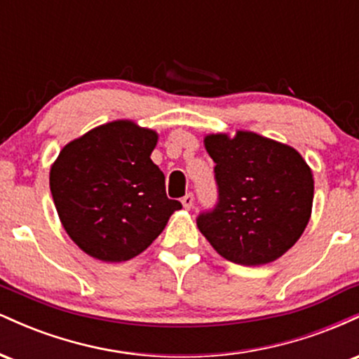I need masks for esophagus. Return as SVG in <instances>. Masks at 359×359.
Wrapping results in <instances>:
<instances>
[{
	"label": "esophagus",
	"instance_id": "obj_1",
	"mask_svg": "<svg viewBox=\"0 0 359 359\" xmlns=\"http://www.w3.org/2000/svg\"><path fill=\"white\" fill-rule=\"evenodd\" d=\"M182 205H184V209H192V205H194V196L192 194H185V196L182 197Z\"/></svg>",
	"mask_w": 359,
	"mask_h": 359
}]
</instances>
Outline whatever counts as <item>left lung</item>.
<instances>
[{
    "label": "left lung",
    "instance_id": "1",
    "mask_svg": "<svg viewBox=\"0 0 359 359\" xmlns=\"http://www.w3.org/2000/svg\"><path fill=\"white\" fill-rule=\"evenodd\" d=\"M219 203L197 228L228 262L258 266L287 253L312 214L314 175L295 148L253 131L209 133Z\"/></svg>",
    "mask_w": 359,
    "mask_h": 359
}]
</instances>
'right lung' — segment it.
I'll return each mask as SVG.
<instances>
[{
  "label": "right lung",
  "mask_w": 359,
  "mask_h": 359,
  "mask_svg": "<svg viewBox=\"0 0 359 359\" xmlns=\"http://www.w3.org/2000/svg\"><path fill=\"white\" fill-rule=\"evenodd\" d=\"M156 142L155 130L114 119L69 142L52 163L57 214L86 255L106 263L138 257L182 209L150 158Z\"/></svg>",
  "instance_id": "right-lung-1"
}]
</instances>
